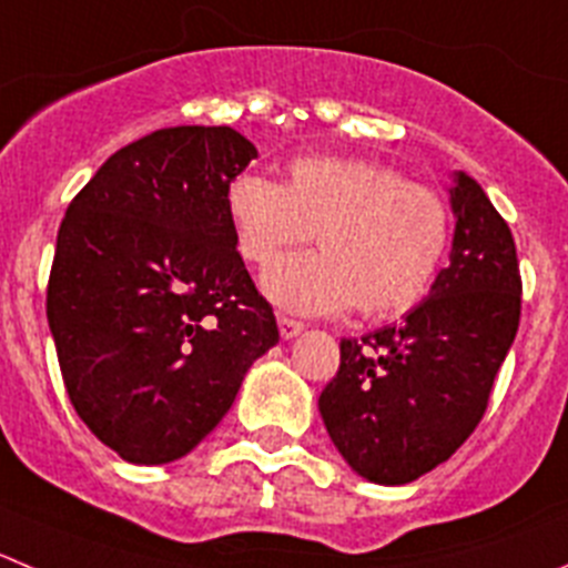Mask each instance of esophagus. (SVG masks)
Wrapping results in <instances>:
<instances>
[{"label":"esophagus","instance_id":"1","mask_svg":"<svg viewBox=\"0 0 568 568\" xmlns=\"http://www.w3.org/2000/svg\"><path fill=\"white\" fill-rule=\"evenodd\" d=\"M278 332L284 339H293L304 332V323L295 321V317H290V315H278Z\"/></svg>","mask_w":568,"mask_h":568}]
</instances>
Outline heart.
I'll return each instance as SVG.
<instances>
[{"mask_svg": "<svg viewBox=\"0 0 568 568\" xmlns=\"http://www.w3.org/2000/svg\"><path fill=\"white\" fill-rule=\"evenodd\" d=\"M225 212L242 258L264 264L315 231L321 251L290 253L262 273V290L281 310L362 317L413 310L449 247L446 200L393 166L343 155H301L284 183L242 172L225 189Z\"/></svg>", "mask_w": 568, "mask_h": 568, "instance_id": "heart-1", "label": "heart"}]
</instances>
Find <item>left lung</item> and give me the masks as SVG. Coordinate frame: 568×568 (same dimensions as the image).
Segmentation results:
<instances>
[{
    "label": "left lung",
    "mask_w": 568,
    "mask_h": 568,
    "mask_svg": "<svg viewBox=\"0 0 568 568\" xmlns=\"http://www.w3.org/2000/svg\"><path fill=\"white\" fill-rule=\"evenodd\" d=\"M455 242L429 298L398 323L339 343L323 424L359 477L407 485L449 460L488 409L521 317L516 242L488 194L457 172Z\"/></svg>",
    "instance_id": "left-lung-1"
}]
</instances>
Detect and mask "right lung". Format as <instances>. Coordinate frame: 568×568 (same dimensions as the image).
Listing matches in <instances>:
<instances>
[{
	"label": "right lung",
	"instance_id": "1",
	"mask_svg": "<svg viewBox=\"0 0 568 568\" xmlns=\"http://www.w3.org/2000/svg\"><path fill=\"white\" fill-rule=\"evenodd\" d=\"M253 159L234 128H161L69 203L47 321L72 407L122 460L189 455L278 343L225 212Z\"/></svg>",
	"mask_w": 568,
	"mask_h": 568
}]
</instances>
